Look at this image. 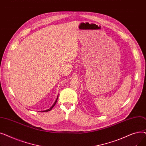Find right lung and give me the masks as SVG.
<instances>
[{
  "instance_id": "right-lung-1",
  "label": "right lung",
  "mask_w": 146,
  "mask_h": 146,
  "mask_svg": "<svg viewBox=\"0 0 146 146\" xmlns=\"http://www.w3.org/2000/svg\"><path fill=\"white\" fill-rule=\"evenodd\" d=\"M58 95L57 96V99H56V101L54 102V103L53 104V105L50 107V108H49V109H48V110H45V111H41V112H48V111H50V110H52V108H53L54 106V105H56V102H57V99H58Z\"/></svg>"
}]
</instances>
